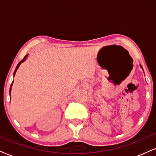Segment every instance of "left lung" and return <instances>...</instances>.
<instances>
[{
    "instance_id": "8db88e82",
    "label": "left lung",
    "mask_w": 156,
    "mask_h": 156,
    "mask_svg": "<svg viewBox=\"0 0 156 156\" xmlns=\"http://www.w3.org/2000/svg\"><path fill=\"white\" fill-rule=\"evenodd\" d=\"M140 67H141V68L142 69V70H143V68H142V65H140ZM143 72H144V71H143Z\"/></svg>"
}]
</instances>
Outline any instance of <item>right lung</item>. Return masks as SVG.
<instances>
[{"instance_id":"obj_1","label":"right lung","mask_w":156,"mask_h":156,"mask_svg":"<svg viewBox=\"0 0 156 156\" xmlns=\"http://www.w3.org/2000/svg\"><path fill=\"white\" fill-rule=\"evenodd\" d=\"M27 56H28V54H27V55L25 56V57H24V59L22 60V61H20V62H19V64L17 65V66H16V69H15V70H14V76H15V74H16V70H17V69L19 68V67H20V65H21V64L22 63V62H24V61H25L26 60V59H27ZM13 81H14V80H13ZM12 85H13V82L12 83V84H11V87H10V91H9V92L11 93V91H12ZM10 97H11V95H10Z\"/></svg>"}]
</instances>
